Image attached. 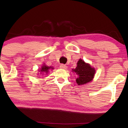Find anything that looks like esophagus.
Segmentation results:
<instances>
[{
	"label": "esophagus",
	"instance_id": "34e87169",
	"mask_svg": "<svg viewBox=\"0 0 128 128\" xmlns=\"http://www.w3.org/2000/svg\"><path fill=\"white\" fill-rule=\"evenodd\" d=\"M67 66H66V65H64V64H60V69H67Z\"/></svg>",
	"mask_w": 128,
	"mask_h": 128
}]
</instances>
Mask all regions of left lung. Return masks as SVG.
<instances>
[{"instance_id":"left-lung-1","label":"left lung","mask_w":128,"mask_h":128,"mask_svg":"<svg viewBox=\"0 0 128 128\" xmlns=\"http://www.w3.org/2000/svg\"><path fill=\"white\" fill-rule=\"evenodd\" d=\"M77 65V67L72 70L76 74V83L78 84H85L92 81L95 74V69L91 67L89 64H86L82 59H79Z\"/></svg>"}]
</instances>
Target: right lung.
Returning <instances> with one entry per match:
<instances>
[{
    "label": "right lung",
    "mask_w": 128,
    "mask_h": 128,
    "mask_svg": "<svg viewBox=\"0 0 128 128\" xmlns=\"http://www.w3.org/2000/svg\"><path fill=\"white\" fill-rule=\"evenodd\" d=\"M50 68H51V67H49V66H47L44 64V65H43L42 66L41 69V70H40V72H42V73H48L49 69H50ZM51 69H53V68H51Z\"/></svg>",
    "instance_id": "obj_1"
}]
</instances>
